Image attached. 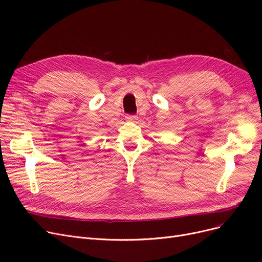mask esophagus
Masks as SVG:
<instances>
[{"label": "esophagus", "mask_w": 262, "mask_h": 262, "mask_svg": "<svg viewBox=\"0 0 262 262\" xmlns=\"http://www.w3.org/2000/svg\"><path fill=\"white\" fill-rule=\"evenodd\" d=\"M137 119H138V117H137L136 115H127L126 116L127 121H136Z\"/></svg>", "instance_id": "1"}]
</instances>
